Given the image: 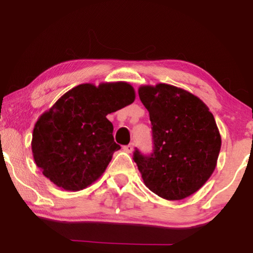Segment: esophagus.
<instances>
[{"instance_id":"esophagus-1","label":"esophagus","mask_w":253,"mask_h":253,"mask_svg":"<svg viewBox=\"0 0 253 253\" xmlns=\"http://www.w3.org/2000/svg\"><path fill=\"white\" fill-rule=\"evenodd\" d=\"M133 150H134V145L133 144H128L126 146H124V151L127 153H132Z\"/></svg>"}]
</instances>
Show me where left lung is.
Segmentation results:
<instances>
[{
  "instance_id": "obj_1",
  "label": "left lung",
  "mask_w": 253,
  "mask_h": 253,
  "mask_svg": "<svg viewBox=\"0 0 253 253\" xmlns=\"http://www.w3.org/2000/svg\"><path fill=\"white\" fill-rule=\"evenodd\" d=\"M138 92L155 145L149 157L134 152L145 185L169 201L193 195L216 168L221 136L215 119L202 100L171 84L140 85Z\"/></svg>"
}]
</instances>
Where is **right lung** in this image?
<instances>
[{
    "instance_id": "right-lung-1",
    "label": "right lung",
    "mask_w": 253,
    "mask_h": 253,
    "mask_svg": "<svg viewBox=\"0 0 253 253\" xmlns=\"http://www.w3.org/2000/svg\"><path fill=\"white\" fill-rule=\"evenodd\" d=\"M134 100L127 82L83 83L66 91L34 125L32 153L42 175L68 191L96 182L120 150L107 115Z\"/></svg>"
}]
</instances>
